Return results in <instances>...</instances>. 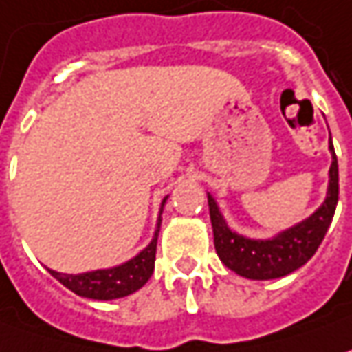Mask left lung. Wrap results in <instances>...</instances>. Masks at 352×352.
Instances as JSON below:
<instances>
[{"label": "left lung", "mask_w": 352, "mask_h": 352, "mask_svg": "<svg viewBox=\"0 0 352 352\" xmlns=\"http://www.w3.org/2000/svg\"><path fill=\"white\" fill-rule=\"evenodd\" d=\"M329 153H331L329 186L323 204L309 217H305L304 221L292 225L270 239H250L233 231L225 221L215 197L208 194L213 243L217 256L227 268L249 280H274V278L288 276L316 254L331 225L337 199H339V166H337L331 135H329Z\"/></svg>", "instance_id": "obj_1"}]
</instances>
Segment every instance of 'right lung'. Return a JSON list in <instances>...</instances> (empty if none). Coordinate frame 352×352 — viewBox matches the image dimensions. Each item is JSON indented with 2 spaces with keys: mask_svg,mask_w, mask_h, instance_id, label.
Listing matches in <instances>:
<instances>
[{
  "mask_svg": "<svg viewBox=\"0 0 352 352\" xmlns=\"http://www.w3.org/2000/svg\"><path fill=\"white\" fill-rule=\"evenodd\" d=\"M166 199L168 196L160 204V215H162V208H164ZM160 215H158L153 241L127 263L113 266V268L82 272V274H64V272H56L52 268H48V272L60 284H64L68 290H72L82 298H89V300H117V298H125L133 292L141 290L155 272L156 241H158V231H160V221H162Z\"/></svg>",
  "mask_w": 352,
  "mask_h": 352,
  "instance_id": "add662e5",
  "label": "right lung"
}]
</instances>
